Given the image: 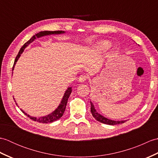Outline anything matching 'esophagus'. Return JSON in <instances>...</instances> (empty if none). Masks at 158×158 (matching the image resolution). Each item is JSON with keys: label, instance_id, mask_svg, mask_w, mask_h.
<instances>
[{"label": "esophagus", "instance_id": "34e87169", "mask_svg": "<svg viewBox=\"0 0 158 158\" xmlns=\"http://www.w3.org/2000/svg\"><path fill=\"white\" fill-rule=\"evenodd\" d=\"M87 80V77L85 75H81L79 78V81L80 82H85Z\"/></svg>", "mask_w": 158, "mask_h": 158}]
</instances>
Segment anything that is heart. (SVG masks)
Returning <instances> with one entry per match:
<instances>
[{
    "instance_id": "1",
    "label": "heart",
    "mask_w": 158,
    "mask_h": 158,
    "mask_svg": "<svg viewBox=\"0 0 158 158\" xmlns=\"http://www.w3.org/2000/svg\"><path fill=\"white\" fill-rule=\"evenodd\" d=\"M110 46V43L108 41H100L96 45V49L97 51H105L106 49H109Z\"/></svg>"
}]
</instances>
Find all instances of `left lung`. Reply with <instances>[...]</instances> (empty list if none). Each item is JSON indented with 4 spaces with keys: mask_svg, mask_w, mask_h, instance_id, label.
Returning a JSON list of instances; mask_svg holds the SVG:
<instances>
[{
    "mask_svg": "<svg viewBox=\"0 0 158 158\" xmlns=\"http://www.w3.org/2000/svg\"><path fill=\"white\" fill-rule=\"evenodd\" d=\"M90 104H91V113L92 114L93 117H94V118L97 121H98V122H101L102 123L108 124V125H117V124L123 123L126 122V120L115 121V120H112V119H109L108 118H106V117L102 116V115H100V113H98L96 111L94 106L93 103L91 101H90Z\"/></svg>",
    "mask_w": 158,
    "mask_h": 158,
    "instance_id": "left-lung-1",
    "label": "left lung"
}]
</instances>
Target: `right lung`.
<instances>
[{
  "instance_id": "right-lung-1",
  "label": "right lung",
  "mask_w": 158,
  "mask_h": 158,
  "mask_svg": "<svg viewBox=\"0 0 158 158\" xmlns=\"http://www.w3.org/2000/svg\"><path fill=\"white\" fill-rule=\"evenodd\" d=\"M65 33L64 31H41L39 32L37 34H36L35 35H34L32 37L26 42V43L23 44V45L21 49H20L19 52L18 53V54L17 55L15 62H14V64H13V70L14 69V66L15 65V64L18 61V60L19 59V58L21 56L22 53H23V50L25 49L26 48H27L28 46V45L31 44L32 42H33L36 38H40L41 36H48V35H60V34H64ZM72 92V88L71 87H69L66 90V92L64 93V94L63 96V98L61 100V102L59 105V106L57 107V109L53 111L52 113L49 114L48 115L43 116V117H32L30 116L28 114H27L26 113H25L23 111V110L21 109L22 111L25 114L26 116H28V117H30L31 119H32L33 121H35V122H38L39 123H52L53 122H55V121L59 119L60 117H61L64 113V110L66 109V104H67V101H68V98H69V96L70 95V94ZM16 105H18V104L16 103Z\"/></svg>"
}]
</instances>
